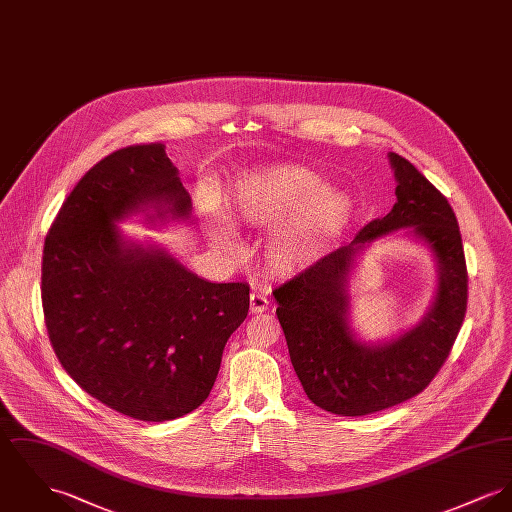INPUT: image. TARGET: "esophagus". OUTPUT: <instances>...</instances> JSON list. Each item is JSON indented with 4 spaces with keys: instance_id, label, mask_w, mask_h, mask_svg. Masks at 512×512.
Wrapping results in <instances>:
<instances>
[{
    "instance_id": "esophagus-1",
    "label": "esophagus",
    "mask_w": 512,
    "mask_h": 512,
    "mask_svg": "<svg viewBox=\"0 0 512 512\" xmlns=\"http://www.w3.org/2000/svg\"><path fill=\"white\" fill-rule=\"evenodd\" d=\"M268 307H270V301L264 293H260V291L250 293V312L252 314H262L264 310H268Z\"/></svg>"
}]
</instances>
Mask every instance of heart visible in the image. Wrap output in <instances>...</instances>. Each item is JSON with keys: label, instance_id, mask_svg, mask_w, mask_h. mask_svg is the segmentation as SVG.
Segmentation results:
<instances>
[{"label": "heart", "instance_id": "heart-1", "mask_svg": "<svg viewBox=\"0 0 512 512\" xmlns=\"http://www.w3.org/2000/svg\"><path fill=\"white\" fill-rule=\"evenodd\" d=\"M353 200L303 167H273L248 174L237 188L240 223L273 229L264 262L277 275H295L318 264L349 227ZM205 229L213 244L237 248V233L221 211H209Z\"/></svg>", "mask_w": 512, "mask_h": 512}]
</instances>
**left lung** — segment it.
<instances>
[{"instance_id": "left-lung-1", "label": "left lung", "mask_w": 512, "mask_h": 512, "mask_svg": "<svg viewBox=\"0 0 512 512\" xmlns=\"http://www.w3.org/2000/svg\"><path fill=\"white\" fill-rule=\"evenodd\" d=\"M396 204L347 246L273 289L293 369L308 400L336 415H367L423 392L454 345L468 305V270L456 215L443 194L408 159L388 153ZM432 248L440 268L436 303L402 337L369 346L348 328L346 281L356 254L398 228Z\"/></svg>"}]
</instances>
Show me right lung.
Returning a JSON list of instances; mask_svg holds the SVG:
<instances>
[{"instance_id": "add662e5", "label": "right lung", "mask_w": 512, "mask_h": 512, "mask_svg": "<svg viewBox=\"0 0 512 512\" xmlns=\"http://www.w3.org/2000/svg\"><path fill=\"white\" fill-rule=\"evenodd\" d=\"M153 207L186 219L192 200L163 143L118 149L71 190L42 252V308L60 365L87 394L139 421L202 406L225 343L250 307L246 283H211L116 221Z\"/></svg>"}]
</instances>
